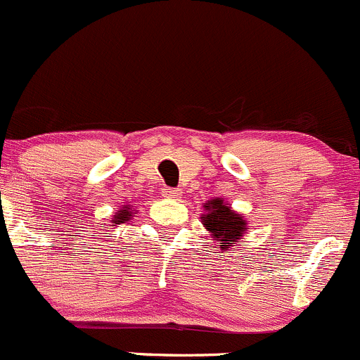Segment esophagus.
<instances>
[{
    "label": "esophagus",
    "mask_w": 360,
    "mask_h": 360,
    "mask_svg": "<svg viewBox=\"0 0 360 360\" xmlns=\"http://www.w3.org/2000/svg\"><path fill=\"white\" fill-rule=\"evenodd\" d=\"M162 198H166V199H179L180 198V191H176V188H169V187H166V188H162Z\"/></svg>",
    "instance_id": "1"
}]
</instances>
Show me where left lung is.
<instances>
[{
	"mask_svg": "<svg viewBox=\"0 0 360 360\" xmlns=\"http://www.w3.org/2000/svg\"><path fill=\"white\" fill-rule=\"evenodd\" d=\"M206 213L201 214V221L217 243L221 253H229L234 244H237L246 232V220L239 213L231 210L224 199L217 198L205 205Z\"/></svg>",
	"mask_w": 360,
	"mask_h": 360,
	"instance_id": "8db88e82",
	"label": "left lung"
}]
</instances>
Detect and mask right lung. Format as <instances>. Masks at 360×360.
Here are the masks:
<instances>
[{"instance_id":"right-lung-1","label":"right lung","mask_w":360,"mask_h":360,"mask_svg":"<svg viewBox=\"0 0 360 360\" xmlns=\"http://www.w3.org/2000/svg\"><path fill=\"white\" fill-rule=\"evenodd\" d=\"M133 211H135V210H131V207H129V206H124L123 210H120L116 214H114L112 220H110V221H112V224H124V221H128L129 218H131L133 214H135V213H133Z\"/></svg>"}]
</instances>
